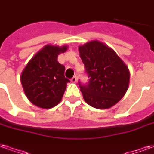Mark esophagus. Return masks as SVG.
Returning a JSON list of instances; mask_svg holds the SVG:
<instances>
[{
    "label": "esophagus",
    "mask_w": 154,
    "mask_h": 154,
    "mask_svg": "<svg viewBox=\"0 0 154 154\" xmlns=\"http://www.w3.org/2000/svg\"><path fill=\"white\" fill-rule=\"evenodd\" d=\"M71 82H72V83H76V82H77V78H76V76H74V77L71 79Z\"/></svg>",
    "instance_id": "esophagus-1"
}]
</instances>
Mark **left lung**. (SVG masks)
Returning a JSON list of instances; mask_svg holds the SVG:
<instances>
[{"mask_svg": "<svg viewBox=\"0 0 154 154\" xmlns=\"http://www.w3.org/2000/svg\"><path fill=\"white\" fill-rule=\"evenodd\" d=\"M79 51L89 77L87 85L79 83L85 102L97 109L116 105L129 87L127 66L113 49L97 40L79 46Z\"/></svg>", "mask_w": 154, "mask_h": 154, "instance_id": "obj_1", "label": "left lung"}]
</instances>
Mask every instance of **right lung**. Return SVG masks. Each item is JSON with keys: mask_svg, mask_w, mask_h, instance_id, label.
<instances>
[{"mask_svg": "<svg viewBox=\"0 0 154 154\" xmlns=\"http://www.w3.org/2000/svg\"><path fill=\"white\" fill-rule=\"evenodd\" d=\"M67 48L66 45H46L23 69L21 84L26 97L33 105L50 109L61 101L69 80L65 77V66L57 61V57Z\"/></svg>", "mask_w": 154, "mask_h": 154, "instance_id": "obj_1", "label": "right lung"}]
</instances>
